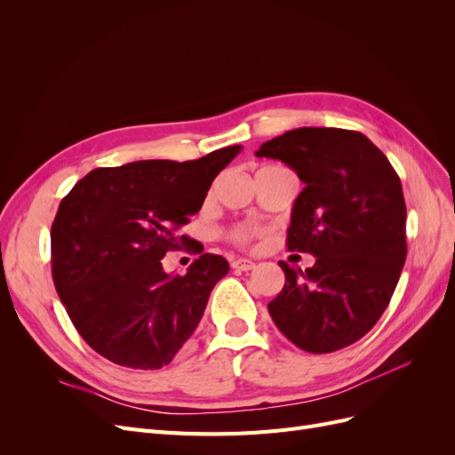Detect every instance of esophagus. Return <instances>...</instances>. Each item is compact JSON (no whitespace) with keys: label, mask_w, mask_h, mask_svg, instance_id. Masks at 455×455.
<instances>
[{"label":"esophagus","mask_w":455,"mask_h":455,"mask_svg":"<svg viewBox=\"0 0 455 455\" xmlns=\"http://www.w3.org/2000/svg\"><path fill=\"white\" fill-rule=\"evenodd\" d=\"M231 267L235 271H251L254 267V261L246 258H235L231 259Z\"/></svg>","instance_id":"obj_1"}]
</instances>
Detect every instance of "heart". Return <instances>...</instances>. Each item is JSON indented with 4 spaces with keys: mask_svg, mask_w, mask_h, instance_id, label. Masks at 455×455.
<instances>
[{
    "mask_svg": "<svg viewBox=\"0 0 455 455\" xmlns=\"http://www.w3.org/2000/svg\"><path fill=\"white\" fill-rule=\"evenodd\" d=\"M258 228H233L228 231V239L233 241L235 244H249L256 235H258Z\"/></svg>",
    "mask_w": 455,
    "mask_h": 455,
    "instance_id": "obj_1",
    "label": "heart"
}]
</instances>
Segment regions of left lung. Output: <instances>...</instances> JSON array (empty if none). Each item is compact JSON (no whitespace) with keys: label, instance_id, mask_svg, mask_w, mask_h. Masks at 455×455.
I'll return each mask as SVG.
<instances>
[{"label":"left lung","instance_id":"left-lung-1","mask_svg":"<svg viewBox=\"0 0 455 455\" xmlns=\"http://www.w3.org/2000/svg\"><path fill=\"white\" fill-rule=\"evenodd\" d=\"M258 157L279 159L306 184L292 206L288 251L316 259L306 271L284 261V286L267 304L294 346L332 353L370 332L406 259L401 178L363 132L301 127L267 140Z\"/></svg>","mask_w":455,"mask_h":455}]
</instances>
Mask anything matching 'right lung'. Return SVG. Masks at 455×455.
Segmentation results:
<instances>
[{
    "instance_id": "1",
    "label": "right lung",
    "mask_w": 455,
    "mask_h": 455,
    "mask_svg": "<svg viewBox=\"0 0 455 455\" xmlns=\"http://www.w3.org/2000/svg\"><path fill=\"white\" fill-rule=\"evenodd\" d=\"M239 151L94 169L62 199L51 228L52 281L77 332L104 359L157 370L194 334L228 259L201 254L186 275L164 273L161 259L189 243L178 229Z\"/></svg>"
}]
</instances>
